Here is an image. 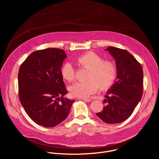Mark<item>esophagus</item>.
Returning <instances> with one entry per match:
<instances>
[{"mask_svg": "<svg viewBox=\"0 0 159 159\" xmlns=\"http://www.w3.org/2000/svg\"><path fill=\"white\" fill-rule=\"evenodd\" d=\"M78 99L83 100V101H86V102H90V101H91V100H90V99H85V98H79Z\"/></svg>", "mask_w": 159, "mask_h": 159, "instance_id": "1", "label": "esophagus"}]
</instances>
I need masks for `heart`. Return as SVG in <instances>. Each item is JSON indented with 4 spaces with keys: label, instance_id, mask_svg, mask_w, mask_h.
<instances>
[{
    "label": "heart",
    "instance_id": "heart-1",
    "mask_svg": "<svg viewBox=\"0 0 159 159\" xmlns=\"http://www.w3.org/2000/svg\"><path fill=\"white\" fill-rule=\"evenodd\" d=\"M79 63L83 67L89 69L85 81L77 82L70 88L73 96L86 98L96 93L98 89L106 90L115 84L117 77V67L111 60H104L102 57L94 52H88L77 58ZM62 77L69 82L73 81L76 70L73 63L66 61L61 68Z\"/></svg>",
    "mask_w": 159,
    "mask_h": 159
}]
</instances>
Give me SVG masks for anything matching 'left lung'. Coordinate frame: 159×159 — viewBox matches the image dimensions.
<instances>
[{
    "label": "left lung",
    "mask_w": 159,
    "mask_h": 159,
    "mask_svg": "<svg viewBox=\"0 0 159 159\" xmlns=\"http://www.w3.org/2000/svg\"><path fill=\"white\" fill-rule=\"evenodd\" d=\"M105 50L115 60L117 77L105 96L106 105L96 115L106 123L116 124L128 119L140 101L143 72L141 64L128 51L112 47Z\"/></svg>",
    "instance_id": "1"
}]
</instances>
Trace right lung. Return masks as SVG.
<instances>
[{
  "label": "right lung",
  "mask_w": 159,
  "mask_h": 159,
  "mask_svg": "<svg viewBox=\"0 0 159 159\" xmlns=\"http://www.w3.org/2000/svg\"><path fill=\"white\" fill-rule=\"evenodd\" d=\"M66 57L61 49L47 48L33 52L20 66V102L30 118L44 127L64 121L75 101L65 97L67 90L61 68Z\"/></svg>",
  "instance_id": "obj_1"
}]
</instances>
